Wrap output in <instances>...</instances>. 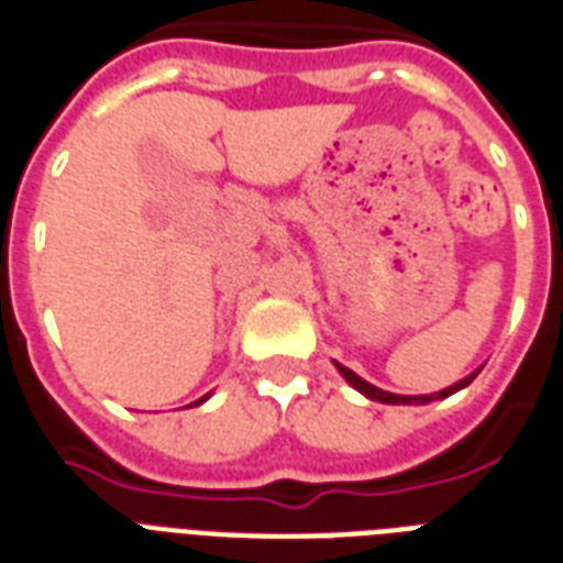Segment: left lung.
<instances>
[{
    "label": "left lung",
    "mask_w": 563,
    "mask_h": 563,
    "mask_svg": "<svg viewBox=\"0 0 563 563\" xmlns=\"http://www.w3.org/2000/svg\"><path fill=\"white\" fill-rule=\"evenodd\" d=\"M335 368H339V374H342L344 379H347V383L356 388V391L365 394L368 400L388 402V406H427V402H432V400H444V397H450V394L467 388V385L473 383V376L482 371V368L473 371V374H467L464 379H459V383H453L450 388H444V391H435V394H391V391H383V388H376V385H371L368 379H362L360 374H353L351 368H344V365H339V362H335Z\"/></svg>",
    "instance_id": "1"
}]
</instances>
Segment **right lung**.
<instances>
[{"label": "right lung", "mask_w": 563, "mask_h": 563, "mask_svg": "<svg viewBox=\"0 0 563 563\" xmlns=\"http://www.w3.org/2000/svg\"><path fill=\"white\" fill-rule=\"evenodd\" d=\"M207 397H210V394H203L201 400H195V402H192V406H201V402H203V400H207Z\"/></svg>", "instance_id": "obj_1"}]
</instances>
